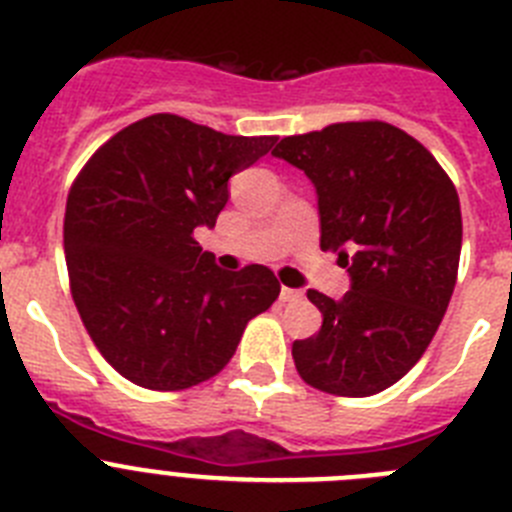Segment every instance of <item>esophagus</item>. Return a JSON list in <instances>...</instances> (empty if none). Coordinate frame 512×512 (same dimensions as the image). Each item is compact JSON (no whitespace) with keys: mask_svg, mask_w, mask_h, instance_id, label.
I'll return each mask as SVG.
<instances>
[{"mask_svg":"<svg viewBox=\"0 0 512 512\" xmlns=\"http://www.w3.org/2000/svg\"><path fill=\"white\" fill-rule=\"evenodd\" d=\"M279 300H282V302H300L302 300V292H300V289L282 287V292H279Z\"/></svg>","mask_w":512,"mask_h":512,"instance_id":"1","label":"esophagus"}]
</instances>
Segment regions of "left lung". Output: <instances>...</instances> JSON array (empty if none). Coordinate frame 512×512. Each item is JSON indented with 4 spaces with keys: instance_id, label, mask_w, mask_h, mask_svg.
Wrapping results in <instances>:
<instances>
[{
    "instance_id": "obj_1",
    "label": "left lung",
    "mask_w": 512,
    "mask_h": 512,
    "mask_svg": "<svg viewBox=\"0 0 512 512\" xmlns=\"http://www.w3.org/2000/svg\"><path fill=\"white\" fill-rule=\"evenodd\" d=\"M271 153L310 176L320 248L336 251L351 274L341 300L307 292L323 325L292 343L297 372L328 395H377L418 364L454 295V182L423 143L382 120L289 135Z\"/></svg>"
}]
</instances>
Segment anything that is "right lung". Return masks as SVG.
I'll list each match as a JSON object with an SVG mask.
<instances>
[{
	"mask_svg": "<svg viewBox=\"0 0 512 512\" xmlns=\"http://www.w3.org/2000/svg\"><path fill=\"white\" fill-rule=\"evenodd\" d=\"M274 143L158 112L76 174L63 215L71 297L104 361L138 387L179 392L220 374L248 320L279 297L271 269H217L194 241L228 202L230 176Z\"/></svg>",
	"mask_w": 512,
	"mask_h": 512,
	"instance_id": "obj_1",
	"label": "right lung"
}]
</instances>
